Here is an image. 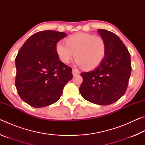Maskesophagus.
I'll list each match as a JSON object with an SVG mask.
<instances>
[{"instance_id":"34e87169","label":"esophagus","mask_w":145,"mask_h":145,"mask_svg":"<svg viewBox=\"0 0 145 145\" xmlns=\"http://www.w3.org/2000/svg\"><path fill=\"white\" fill-rule=\"evenodd\" d=\"M72 73L73 75H77L79 73V71H78L77 68H73L72 70Z\"/></svg>"}]
</instances>
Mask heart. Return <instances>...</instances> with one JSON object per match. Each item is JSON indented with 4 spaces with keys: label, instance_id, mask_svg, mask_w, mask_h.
Listing matches in <instances>:
<instances>
[{
    "label": "heart",
    "instance_id": "heart-1",
    "mask_svg": "<svg viewBox=\"0 0 145 145\" xmlns=\"http://www.w3.org/2000/svg\"><path fill=\"white\" fill-rule=\"evenodd\" d=\"M66 42L59 41L56 46L58 57L63 63H69L75 54L77 65L92 70L100 65L106 54V43L99 36L79 32L67 38Z\"/></svg>",
    "mask_w": 145,
    "mask_h": 145
}]
</instances>
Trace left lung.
I'll use <instances>...</instances> for the list:
<instances>
[{"label":"left lung","instance_id":"left-lung-1","mask_svg":"<svg viewBox=\"0 0 145 145\" xmlns=\"http://www.w3.org/2000/svg\"><path fill=\"white\" fill-rule=\"evenodd\" d=\"M98 31L106 43V54L96 69L81 73L83 81L79 91L88 101L107 105L126 92L131 73V55L116 34L105 29Z\"/></svg>","mask_w":145,"mask_h":145}]
</instances>
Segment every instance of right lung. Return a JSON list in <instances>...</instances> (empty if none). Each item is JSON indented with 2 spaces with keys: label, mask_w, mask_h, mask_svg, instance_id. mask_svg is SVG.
<instances>
[{
  "label": "right lung",
  "mask_w": 145,
  "mask_h": 145,
  "mask_svg": "<svg viewBox=\"0 0 145 145\" xmlns=\"http://www.w3.org/2000/svg\"><path fill=\"white\" fill-rule=\"evenodd\" d=\"M67 36L56 31L38 32L28 38L15 59V86L19 96L34 107L57 101L72 79V68L59 60L56 46Z\"/></svg>",
  "instance_id": "right-lung-1"
}]
</instances>
